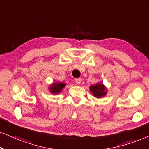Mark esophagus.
Instances as JSON below:
<instances>
[{"label": "esophagus", "instance_id": "obj_1", "mask_svg": "<svg viewBox=\"0 0 149 149\" xmlns=\"http://www.w3.org/2000/svg\"><path fill=\"white\" fill-rule=\"evenodd\" d=\"M75 82H76L77 84H80L81 82H82V79H81V78H77V79H76V80H75Z\"/></svg>", "mask_w": 149, "mask_h": 149}]
</instances>
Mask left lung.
Segmentation results:
<instances>
[{
    "label": "left lung",
    "mask_w": 149,
    "mask_h": 149,
    "mask_svg": "<svg viewBox=\"0 0 149 149\" xmlns=\"http://www.w3.org/2000/svg\"><path fill=\"white\" fill-rule=\"evenodd\" d=\"M90 91L95 97L104 96L107 94V88L102 83H97L90 86Z\"/></svg>",
    "instance_id": "obj_1"
}]
</instances>
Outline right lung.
I'll use <instances>...</instances> for the list:
<instances>
[{"mask_svg": "<svg viewBox=\"0 0 149 149\" xmlns=\"http://www.w3.org/2000/svg\"><path fill=\"white\" fill-rule=\"evenodd\" d=\"M65 86V83H61V82H56L53 83L49 86V91L54 94H58L62 91V89Z\"/></svg>", "mask_w": 149, "mask_h": 149, "instance_id": "obj_1", "label": "right lung"}]
</instances>
